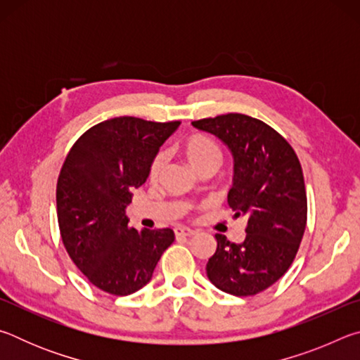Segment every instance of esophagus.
I'll return each mask as SVG.
<instances>
[{"label":"esophagus","mask_w":360,"mask_h":360,"mask_svg":"<svg viewBox=\"0 0 360 360\" xmlns=\"http://www.w3.org/2000/svg\"><path fill=\"white\" fill-rule=\"evenodd\" d=\"M197 231L192 230V229H187V227H176L174 229V235L176 236H193Z\"/></svg>","instance_id":"obj_1"}]
</instances>
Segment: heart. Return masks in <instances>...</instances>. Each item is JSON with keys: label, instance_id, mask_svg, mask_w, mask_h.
Segmentation results:
<instances>
[{"label": "heart", "instance_id": "obj_1", "mask_svg": "<svg viewBox=\"0 0 360 360\" xmlns=\"http://www.w3.org/2000/svg\"><path fill=\"white\" fill-rule=\"evenodd\" d=\"M182 154H184L186 160L188 162L195 172L202 169L205 167L214 165L219 167V163L222 160V152L221 148L212 141L211 138L205 135H192L188 136L184 143L181 146ZM163 162H165V157L160 152L154 158H152L150 167H149V178L157 179L158 174H160L163 168Z\"/></svg>", "mask_w": 360, "mask_h": 360}]
</instances>
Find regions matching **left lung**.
Segmentation results:
<instances>
[{
  "mask_svg": "<svg viewBox=\"0 0 360 360\" xmlns=\"http://www.w3.org/2000/svg\"><path fill=\"white\" fill-rule=\"evenodd\" d=\"M221 139L233 155L229 205L246 216L240 245L216 233L217 249L206 264L210 281L236 297L255 295L289 270L307 227V192L292 146L270 125L245 114L192 122Z\"/></svg>",
  "mask_w": 360,
  "mask_h": 360,
  "instance_id": "1",
  "label": "left lung"
}]
</instances>
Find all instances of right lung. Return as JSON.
I'll list each match as a JSON object with an SVG mask.
<instances>
[{"label":"right lung","mask_w":360,"mask_h":360,"mask_svg":"<svg viewBox=\"0 0 360 360\" xmlns=\"http://www.w3.org/2000/svg\"><path fill=\"white\" fill-rule=\"evenodd\" d=\"M179 124L109 119L85 131L65 158L57 182L60 235L75 265L108 294L130 295L148 284L174 241L172 229H130L125 210Z\"/></svg>","instance_id":"right-lung-1"}]
</instances>
